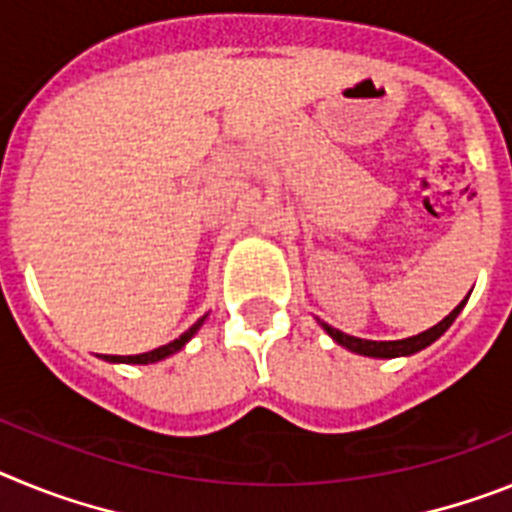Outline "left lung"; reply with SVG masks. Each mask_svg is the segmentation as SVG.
Instances as JSON below:
<instances>
[{
    "instance_id": "8db88e82",
    "label": "left lung",
    "mask_w": 512,
    "mask_h": 512,
    "mask_svg": "<svg viewBox=\"0 0 512 512\" xmlns=\"http://www.w3.org/2000/svg\"><path fill=\"white\" fill-rule=\"evenodd\" d=\"M469 299V296H466ZM466 299L461 301L456 309L448 314V317H443L441 322L435 324V327H430V330L420 332V335H412V337H404V340H363V337H353V335H345V332L335 330L332 324L327 322H319L322 324V330L327 332V335L332 337V340L337 342V345H342V348H348L350 353H358V355H368V358H399V355H412V353H420L422 348H428V345H433L438 337L443 335V332L448 330L453 324V319L459 317V311L464 309Z\"/></svg>"
}]
</instances>
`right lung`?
Wrapping results in <instances>:
<instances>
[{"label": "right lung", "mask_w": 512, "mask_h": 512, "mask_svg": "<svg viewBox=\"0 0 512 512\" xmlns=\"http://www.w3.org/2000/svg\"><path fill=\"white\" fill-rule=\"evenodd\" d=\"M206 317L198 319V322H195L190 330H185L180 337H177V340L167 342V345H162V348H154V350H149V353H139V355H102V358L110 363H157V361H162V358H167V355H172V353H177V350L185 348V342H188L195 332L201 330V324L206 322Z\"/></svg>", "instance_id": "obj_1"}]
</instances>
